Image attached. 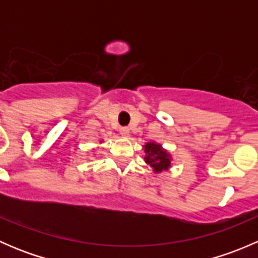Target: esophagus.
Instances as JSON below:
<instances>
[{"mask_svg": "<svg viewBox=\"0 0 258 258\" xmlns=\"http://www.w3.org/2000/svg\"><path fill=\"white\" fill-rule=\"evenodd\" d=\"M119 134H121L123 137H128L130 136V130L127 128V127H121V128H119Z\"/></svg>", "mask_w": 258, "mask_h": 258, "instance_id": "esophagus-1", "label": "esophagus"}]
</instances>
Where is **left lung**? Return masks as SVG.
Masks as SVG:
<instances>
[{
	"mask_svg": "<svg viewBox=\"0 0 258 258\" xmlns=\"http://www.w3.org/2000/svg\"><path fill=\"white\" fill-rule=\"evenodd\" d=\"M145 148V161L150 167L153 168L156 173L162 171H167L171 167V156L162 146L156 142H148L144 146Z\"/></svg>",
	"mask_w": 258,
	"mask_h": 258,
	"instance_id": "8db88e82",
	"label": "left lung"
}]
</instances>
